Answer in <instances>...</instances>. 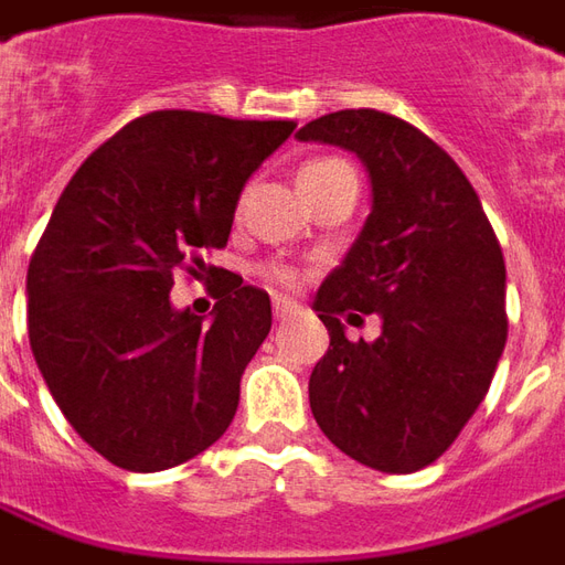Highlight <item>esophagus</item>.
Returning a JSON list of instances; mask_svg holds the SVG:
<instances>
[{
	"instance_id": "esophagus-1",
	"label": "esophagus",
	"mask_w": 565,
	"mask_h": 565,
	"mask_svg": "<svg viewBox=\"0 0 565 565\" xmlns=\"http://www.w3.org/2000/svg\"><path fill=\"white\" fill-rule=\"evenodd\" d=\"M295 313H301V305L298 301H291V298H274V317L276 320H291Z\"/></svg>"
}]
</instances>
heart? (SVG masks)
<instances>
[{
  "mask_svg": "<svg viewBox=\"0 0 565 565\" xmlns=\"http://www.w3.org/2000/svg\"><path fill=\"white\" fill-rule=\"evenodd\" d=\"M338 159H320V162H307L301 174L307 171H317V169H326V166H334ZM270 276H274L276 282H282V286H295L298 282V270H291V267H270Z\"/></svg>",
  "mask_w": 565,
  "mask_h": 565,
  "instance_id": "b5f03b06",
  "label": "heart"
}]
</instances>
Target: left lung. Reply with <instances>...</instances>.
<instances>
[{
    "mask_svg": "<svg viewBox=\"0 0 565 565\" xmlns=\"http://www.w3.org/2000/svg\"><path fill=\"white\" fill-rule=\"evenodd\" d=\"M295 138L356 153L372 186L363 231L313 298L329 329L307 387L313 418L365 468L422 470L470 422L501 360V245L465 171L403 119L338 110ZM356 309L382 320L375 342L343 334L340 317Z\"/></svg>",
    "mask_w": 565,
    "mask_h": 565,
    "instance_id": "1",
    "label": "left lung"
}]
</instances>
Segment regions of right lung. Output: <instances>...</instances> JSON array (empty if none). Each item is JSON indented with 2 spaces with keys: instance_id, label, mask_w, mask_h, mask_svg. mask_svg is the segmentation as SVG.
<instances>
[{
  "instance_id": "obj_1",
  "label": "right lung",
  "mask_w": 565,
  "mask_h": 565,
  "mask_svg": "<svg viewBox=\"0 0 565 565\" xmlns=\"http://www.w3.org/2000/svg\"><path fill=\"white\" fill-rule=\"evenodd\" d=\"M291 131L286 119L147 113L54 205L26 270L30 348L64 418L116 468L184 465L231 427L270 298L233 279L202 322L171 307V274L227 245L245 181Z\"/></svg>"
}]
</instances>
